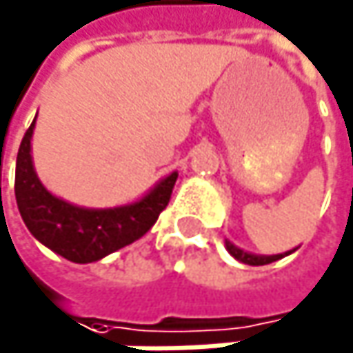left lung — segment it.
<instances>
[{
  "mask_svg": "<svg viewBox=\"0 0 353 353\" xmlns=\"http://www.w3.org/2000/svg\"><path fill=\"white\" fill-rule=\"evenodd\" d=\"M225 249H228V253H230L236 261H241V263H247V265H265V263L279 261V259H283V257L291 255V253H293V251H297L299 247H295L293 251L276 253V255H255V253H249V251H245V249L236 247L234 243H230L228 239H225Z\"/></svg>",
  "mask_w": 353,
  "mask_h": 353,
  "instance_id": "1",
  "label": "left lung"
}]
</instances>
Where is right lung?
Here are the masks:
<instances>
[{"label":"right lung","instance_id":"obj_1","mask_svg":"<svg viewBox=\"0 0 353 353\" xmlns=\"http://www.w3.org/2000/svg\"><path fill=\"white\" fill-rule=\"evenodd\" d=\"M35 121L24 134L16 157L14 194L29 232L72 263H92L144 236L167 207L178 171L157 182L142 199L106 209L72 205L52 194L33 167L31 140Z\"/></svg>","mask_w":353,"mask_h":353}]
</instances>
